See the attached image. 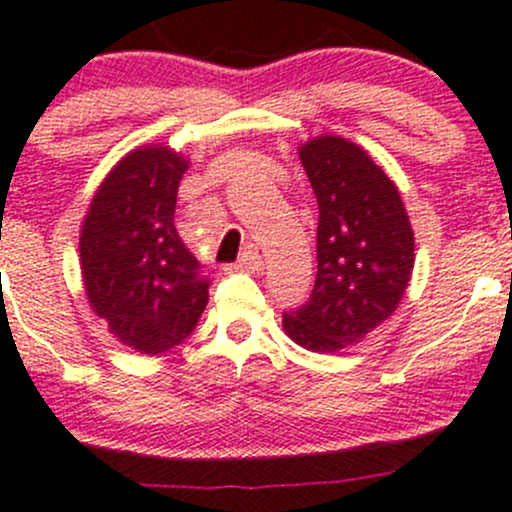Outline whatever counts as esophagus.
Here are the masks:
<instances>
[{"label": "esophagus", "instance_id": "obj_1", "mask_svg": "<svg viewBox=\"0 0 512 512\" xmlns=\"http://www.w3.org/2000/svg\"><path fill=\"white\" fill-rule=\"evenodd\" d=\"M260 267H262V255H260V252L255 250V247H247V250L242 252V255H240L238 265H235L233 270L255 272V270H260Z\"/></svg>", "mask_w": 512, "mask_h": 512}]
</instances>
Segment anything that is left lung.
Instances as JSON below:
<instances>
[{"label": "left lung", "mask_w": 512, "mask_h": 512, "mask_svg": "<svg viewBox=\"0 0 512 512\" xmlns=\"http://www.w3.org/2000/svg\"><path fill=\"white\" fill-rule=\"evenodd\" d=\"M319 203L316 282L282 316L287 336L314 353L355 346L400 304L414 267V235L402 198L373 159L341 137L299 152Z\"/></svg>", "instance_id": "8db88e82"}]
</instances>
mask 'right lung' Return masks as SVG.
<instances>
[{"label": "right lung", "instance_id": "1", "mask_svg": "<svg viewBox=\"0 0 512 512\" xmlns=\"http://www.w3.org/2000/svg\"><path fill=\"white\" fill-rule=\"evenodd\" d=\"M186 166L166 147L127 154L95 193L80 235L90 306L139 353L184 343L208 304L211 279L174 225Z\"/></svg>", "mask_w": 512, "mask_h": 512}]
</instances>
